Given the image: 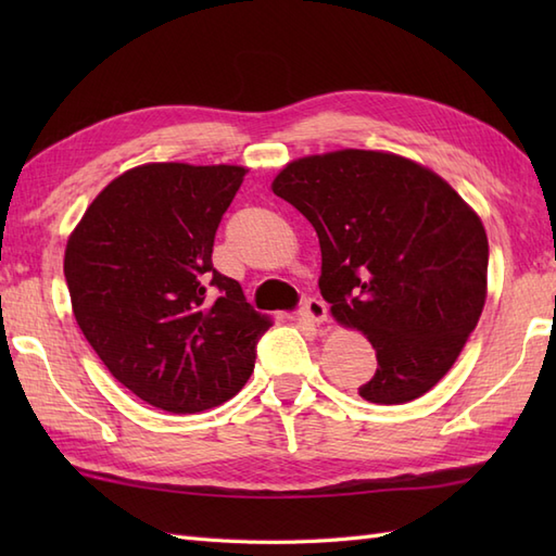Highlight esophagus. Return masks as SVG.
Wrapping results in <instances>:
<instances>
[{"label": "esophagus", "mask_w": 556, "mask_h": 556, "mask_svg": "<svg viewBox=\"0 0 556 556\" xmlns=\"http://www.w3.org/2000/svg\"><path fill=\"white\" fill-rule=\"evenodd\" d=\"M301 317L313 325H325L327 323V305L320 299H308L303 303Z\"/></svg>", "instance_id": "obj_1"}]
</instances>
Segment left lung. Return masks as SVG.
Here are the masks:
<instances>
[{
	"label": "left lung",
	"mask_w": 556,
	"mask_h": 556,
	"mask_svg": "<svg viewBox=\"0 0 556 556\" xmlns=\"http://www.w3.org/2000/svg\"><path fill=\"white\" fill-rule=\"evenodd\" d=\"M320 239V293L375 349L358 394L406 404L452 370L488 299V233L440 174L384 150L289 162L271 181Z\"/></svg>",
	"instance_id": "1"
}]
</instances>
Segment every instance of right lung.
<instances>
[{"mask_svg":"<svg viewBox=\"0 0 556 556\" xmlns=\"http://www.w3.org/2000/svg\"><path fill=\"white\" fill-rule=\"evenodd\" d=\"M239 164L148 162L110 181L71 231V308L100 361L146 404L200 413L241 392L271 327L212 267Z\"/></svg>","mask_w":556,"mask_h":556,"instance_id":"right-lung-1","label":"right lung"}]
</instances>
